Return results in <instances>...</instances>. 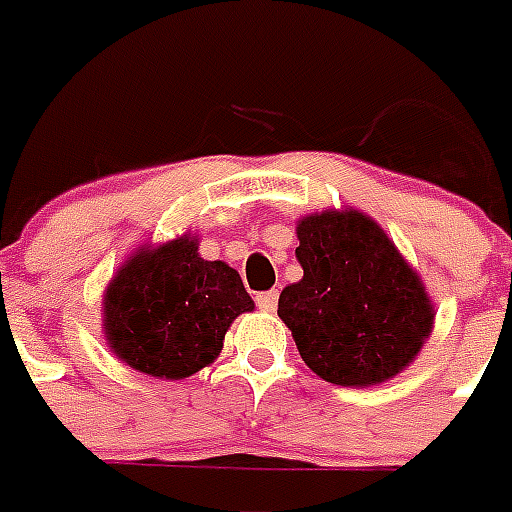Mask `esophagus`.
Returning a JSON list of instances; mask_svg holds the SVG:
<instances>
[{
    "mask_svg": "<svg viewBox=\"0 0 512 512\" xmlns=\"http://www.w3.org/2000/svg\"><path fill=\"white\" fill-rule=\"evenodd\" d=\"M255 303L260 311L273 313L276 311V305H279V292H276V289H271V292H260V295L255 297Z\"/></svg>",
    "mask_w": 512,
    "mask_h": 512,
    "instance_id": "obj_1",
    "label": "esophagus"
}]
</instances>
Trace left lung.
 <instances>
[{
  "mask_svg": "<svg viewBox=\"0 0 512 512\" xmlns=\"http://www.w3.org/2000/svg\"><path fill=\"white\" fill-rule=\"evenodd\" d=\"M303 279L284 287L281 321L321 380L369 388L412 364L433 332V303L388 233L358 209L297 223Z\"/></svg>",
  "mask_w": 512,
  "mask_h": 512,
  "instance_id": "obj_1",
  "label": "left lung"
}]
</instances>
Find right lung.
Here are the masks:
<instances>
[{
    "instance_id": "1",
    "label": "right lung",
    "mask_w": 512,
    "mask_h": 512,
    "mask_svg": "<svg viewBox=\"0 0 512 512\" xmlns=\"http://www.w3.org/2000/svg\"><path fill=\"white\" fill-rule=\"evenodd\" d=\"M252 308L239 273L204 260L185 233L124 260L103 295V332L127 366L183 380L220 356L233 319Z\"/></svg>"
}]
</instances>
